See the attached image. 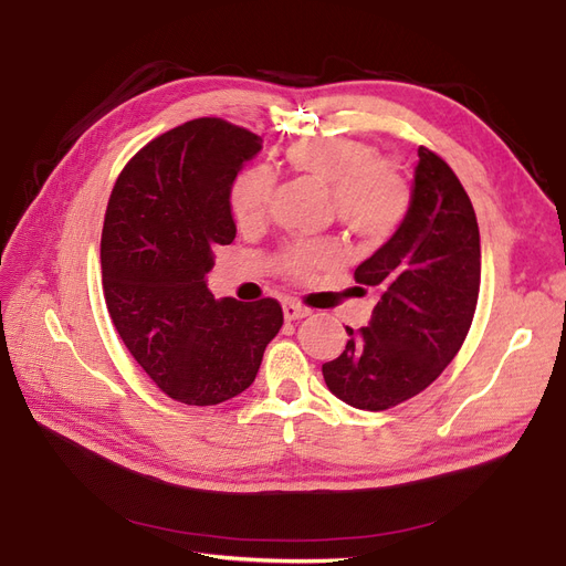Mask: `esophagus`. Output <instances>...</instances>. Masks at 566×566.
<instances>
[{"instance_id":"esophagus-1","label":"esophagus","mask_w":566,"mask_h":566,"mask_svg":"<svg viewBox=\"0 0 566 566\" xmlns=\"http://www.w3.org/2000/svg\"><path fill=\"white\" fill-rule=\"evenodd\" d=\"M283 316H285V321H300L304 316H310V310H306V306H302L295 300H285L283 302Z\"/></svg>"}]
</instances>
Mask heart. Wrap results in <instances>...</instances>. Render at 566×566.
I'll return each instance as SVG.
<instances>
[{
  "label": "heart",
  "instance_id": "b5f03b06",
  "mask_svg": "<svg viewBox=\"0 0 566 566\" xmlns=\"http://www.w3.org/2000/svg\"><path fill=\"white\" fill-rule=\"evenodd\" d=\"M295 175L328 188L339 227L366 243H385L399 231L413 202L406 175L375 146L349 136H314L283 150ZM273 175L266 167H250L238 175L229 191V208L241 229L260 227L269 214ZM333 241H297L276 254V266L287 279L302 281L312 271L335 262Z\"/></svg>",
  "mask_w": 566,
  "mask_h": 566
}]
</instances>
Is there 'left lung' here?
Instances as JSON below:
<instances>
[{"mask_svg":"<svg viewBox=\"0 0 566 566\" xmlns=\"http://www.w3.org/2000/svg\"><path fill=\"white\" fill-rule=\"evenodd\" d=\"M413 202L399 231L354 271L380 293L366 328L323 364L337 399L387 410L430 387L465 342L482 281V248L470 196L447 160L418 148Z\"/></svg>","mask_w":566,"mask_h":566,"instance_id":"8db88e82","label":"left lung"}]
</instances>
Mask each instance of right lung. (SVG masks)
I'll return each mask as SVG.
<instances>
[{
	"mask_svg": "<svg viewBox=\"0 0 566 566\" xmlns=\"http://www.w3.org/2000/svg\"><path fill=\"white\" fill-rule=\"evenodd\" d=\"M262 139L198 117L148 142L119 172L101 233L117 335L169 399L214 406L245 391L283 325L279 300H214L205 273L231 245V184Z\"/></svg>",
	"mask_w": 566,
	"mask_h": 566,
	"instance_id": "add662e5",
	"label": "right lung"
}]
</instances>
